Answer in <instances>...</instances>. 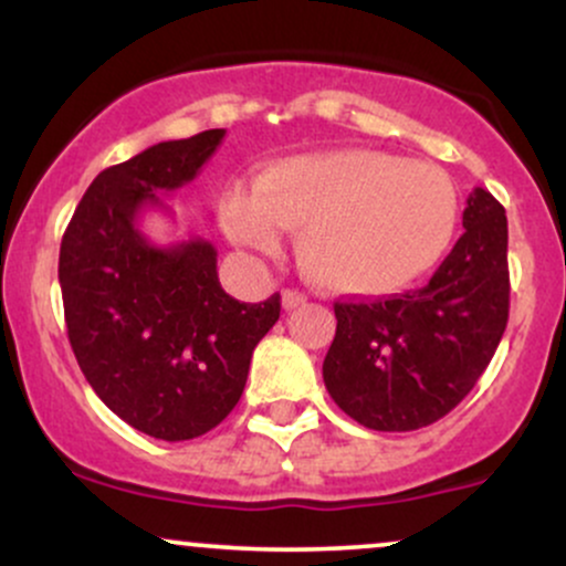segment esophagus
<instances>
[{
	"label": "esophagus",
	"instance_id": "1",
	"mask_svg": "<svg viewBox=\"0 0 566 566\" xmlns=\"http://www.w3.org/2000/svg\"><path fill=\"white\" fill-rule=\"evenodd\" d=\"M305 301H308V297H305V292H301V290H284L282 292V305L287 311L297 308V305H303Z\"/></svg>",
	"mask_w": 566,
	"mask_h": 566
}]
</instances>
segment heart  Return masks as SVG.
<instances>
[{"mask_svg": "<svg viewBox=\"0 0 566 566\" xmlns=\"http://www.w3.org/2000/svg\"><path fill=\"white\" fill-rule=\"evenodd\" d=\"M460 199L452 178L426 161L382 151H329L279 161L258 191L237 188L223 223L237 244L274 250L279 229L316 287L380 297L423 276L450 247Z\"/></svg>", "mask_w": 566, "mask_h": 566, "instance_id": "b5f03b06", "label": "heart"}]
</instances>
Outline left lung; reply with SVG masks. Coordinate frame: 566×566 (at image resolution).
<instances>
[{"instance_id":"obj_1","label":"left lung","mask_w":566,"mask_h":566,"mask_svg":"<svg viewBox=\"0 0 566 566\" xmlns=\"http://www.w3.org/2000/svg\"><path fill=\"white\" fill-rule=\"evenodd\" d=\"M465 233L426 287L386 301H337L324 386L373 431H415L452 412L495 356L509 324V220L484 188Z\"/></svg>"}]
</instances>
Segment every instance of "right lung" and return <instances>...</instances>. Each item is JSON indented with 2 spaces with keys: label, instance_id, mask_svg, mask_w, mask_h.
Segmentation results:
<instances>
[{
  "label": "right lung",
  "instance_id": "add662e5",
  "mask_svg": "<svg viewBox=\"0 0 566 566\" xmlns=\"http://www.w3.org/2000/svg\"><path fill=\"white\" fill-rule=\"evenodd\" d=\"M226 129L165 140L90 184L61 242L63 311L84 378L112 412L154 439L212 431L237 407L252 350L282 311L279 292L239 303L205 239L157 247L143 207L191 184Z\"/></svg>",
  "mask_w": 566,
  "mask_h": 566
}]
</instances>
